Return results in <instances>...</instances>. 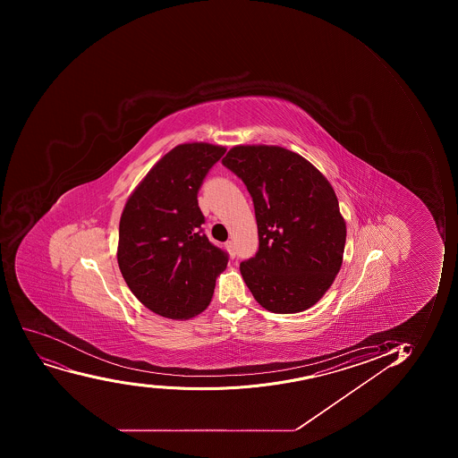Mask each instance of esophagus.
<instances>
[{"instance_id":"obj_1","label":"esophagus","mask_w":458,"mask_h":458,"mask_svg":"<svg viewBox=\"0 0 458 458\" xmlns=\"http://www.w3.org/2000/svg\"><path fill=\"white\" fill-rule=\"evenodd\" d=\"M225 246L228 252H230V257L234 259V257H236V248H234V243H233L232 241H228L226 242Z\"/></svg>"}]
</instances>
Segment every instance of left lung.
Returning a JSON list of instances; mask_svg holds the SVG:
<instances>
[{
  "mask_svg": "<svg viewBox=\"0 0 458 458\" xmlns=\"http://www.w3.org/2000/svg\"><path fill=\"white\" fill-rule=\"evenodd\" d=\"M222 164L254 203L259 250L241 263L246 285L270 312L306 310L344 259L346 225L335 191L312 164L279 146H236Z\"/></svg>",
  "mask_w": 458,
  "mask_h": 458,
  "instance_id": "1",
  "label": "left lung"
}]
</instances>
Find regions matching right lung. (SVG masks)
I'll return each instance as SVG.
<instances>
[{
	"instance_id": "obj_1",
	"label": "right lung",
	"mask_w": 458,
	"mask_h": 458,
	"mask_svg": "<svg viewBox=\"0 0 458 458\" xmlns=\"http://www.w3.org/2000/svg\"><path fill=\"white\" fill-rule=\"evenodd\" d=\"M225 148L176 146L128 199L119 222L118 264L132 294L152 312L188 319L212 299L228 254L204 234L199 188Z\"/></svg>"
}]
</instances>
